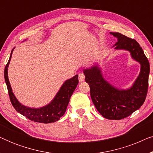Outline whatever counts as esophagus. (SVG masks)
<instances>
[{
  "label": "esophagus",
  "mask_w": 153,
  "mask_h": 153,
  "mask_svg": "<svg viewBox=\"0 0 153 153\" xmlns=\"http://www.w3.org/2000/svg\"><path fill=\"white\" fill-rule=\"evenodd\" d=\"M85 80V74H83V73H80V74H79V81H80V82H82Z\"/></svg>",
  "instance_id": "1"
}]
</instances>
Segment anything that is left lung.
Returning <instances> with one entry per match:
<instances>
[{
    "mask_svg": "<svg viewBox=\"0 0 153 153\" xmlns=\"http://www.w3.org/2000/svg\"><path fill=\"white\" fill-rule=\"evenodd\" d=\"M117 37L115 49L130 52L131 58L141 65V71L132 86L120 90L110 84L102 76L97 65L83 70L86 83H88L91 97L94 105L102 116L109 120L127 118L143 105L148 88L150 64L142 48L135 39L119 33H110Z\"/></svg>",
    "mask_w": 153,
    "mask_h": 153,
    "instance_id": "left-lung-1",
    "label": "left lung"
}]
</instances>
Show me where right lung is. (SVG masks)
Segmentation results:
<instances>
[{"label": "right lung", "instance_id": "right-lung-1", "mask_svg": "<svg viewBox=\"0 0 153 153\" xmlns=\"http://www.w3.org/2000/svg\"><path fill=\"white\" fill-rule=\"evenodd\" d=\"M11 52L10 59L6 65L5 71H4V77L6 85L7 87L8 94H9L10 102L17 112L26 117L29 120L37 123H51L60 120V118L63 116L68 107L70 102V97L74 93L76 85L79 83L78 75H75L74 77L71 78L62 84L59 91L56 94L53 100L49 104L41 108H30L22 105L19 102L16 100L10 85L7 75V68L9 66L10 59L12 57Z\"/></svg>", "mask_w": 153, "mask_h": 153}]
</instances>
